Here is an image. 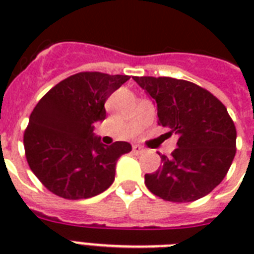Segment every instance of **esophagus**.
<instances>
[{"label":"esophagus","mask_w":254,"mask_h":254,"mask_svg":"<svg viewBox=\"0 0 254 254\" xmlns=\"http://www.w3.org/2000/svg\"><path fill=\"white\" fill-rule=\"evenodd\" d=\"M143 151H145V149H143L142 146H139V145H133V153H134V154H141Z\"/></svg>","instance_id":"obj_1"}]
</instances>
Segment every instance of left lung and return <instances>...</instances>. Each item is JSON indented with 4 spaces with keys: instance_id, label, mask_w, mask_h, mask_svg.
Returning a JSON list of instances; mask_svg holds the SVG:
<instances>
[{
    "instance_id": "1",
    "label": "left lung",
    "mask_w": 254,
    "mask_h": 254,
    "mask_svg": "<svg viewBox=\"0 0 254 254\" xmlns=\"http://www.w3.org/2000/svg\"><path fill=\"white\" fill-rule=\"evenodd\" d=\"M157 105L159 124L178 134L171 157L145 174L150 192L165 200L193 201L212 191L236 154V127L227 108L212 93L173 77H133Z\"/></svg>"
}]
</instances>
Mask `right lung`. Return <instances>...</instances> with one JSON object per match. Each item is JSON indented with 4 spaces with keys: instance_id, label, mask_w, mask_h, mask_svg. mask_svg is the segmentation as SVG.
I'll return each mask as SVG.
<instances>
[{
    "instance_id": "right-lung-1",
    "label": "right lung",
    "mask_w": 254,
    "mask_h": 254,
    "mask_svg": "<svg viewBox=\"0 0 254 254\" xmlns=\"http://www.w3.org/2000/svg\"><path fill=\"white\" fill-rule=\"evenodd\" d=\"M130 79L127 75L80 72L50 89L30 115L23 135L30 169L58 196L77 200L104 192L113 183L116 163L131 145H104L93 133L105 119L104 104Z\"/></svg>"
}]
</instances>
